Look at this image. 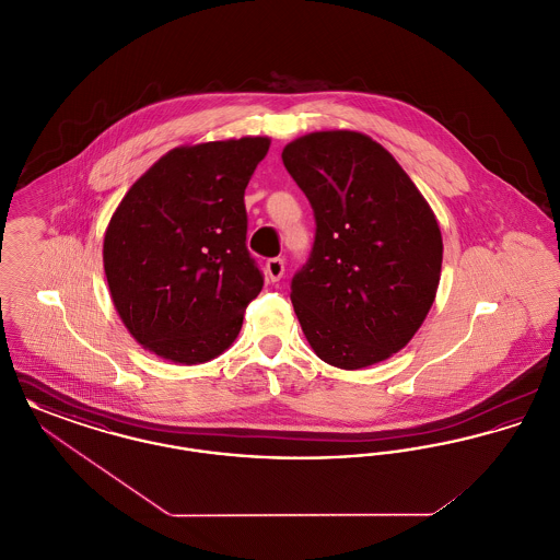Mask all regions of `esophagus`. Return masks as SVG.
<instances>
[{
    "mask_svg": "<svg viewBox=\"0 0 560 560\" xmlns=\"http://www.w3.org/2000/svg\"><path fill=\"white\" fill-rule=\"evenodd\" d=\"M267 275L270 281H279L285 275V260L283 258H270L267 262Z\"/></svg>",
    "mask_w": 560,
    "mask_h": 560,
    "instance_id": "1",
    "label": "esophagus"
}]
</instances>
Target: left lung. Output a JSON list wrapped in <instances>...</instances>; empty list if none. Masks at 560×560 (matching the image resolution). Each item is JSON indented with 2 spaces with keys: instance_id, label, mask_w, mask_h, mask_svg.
Returning <instances> with one entry per match:
<instances>
[{
  "instance_id": "8db88e82",
  "label": "left lung",
  "mask_w": 560,
  "mask_h": 560,
  "mask_svg": "<svg viewBox=\"0 0 560 560\" xmlns=\"http://www.w3.org/2000/svg\"><path fill=\"white\" fill-rule=\"evenodd\" d=\"M281 158L317 222L292 279L308 345L340 370L393 357L427 319L441 279L443 240L427 199L365 133H306Z\"/></svg>"
}]
</instances>
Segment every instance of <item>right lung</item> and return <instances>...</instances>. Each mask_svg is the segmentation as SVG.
<instances>
[{
  "mask_svg": "<svg viewBox=\"0 0 560 560\" xmlns=\"http://www.w3.org/2000/svg\"><path fill=\"white\" fill-rule=\"evenodd\" d=\"M267 136L176 147L110 215L103 260L113 304L138 345L197 365L235 342L265 277L247 252L245 187Z\"/></svg>",
  "mask_w": 560,
  "mask_h": 560,
  "instance_id": "1",
  "label": "right lung"
}]
</instances>
